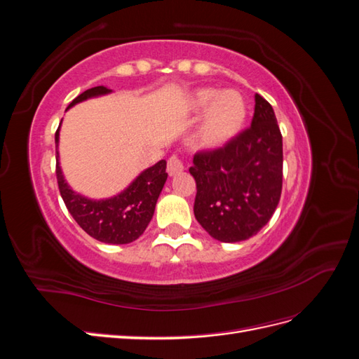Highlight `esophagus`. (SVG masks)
Returning a JSON list of instances; mask_svg holds the SVG:
<instances>
[{
    "mask_svg": "<svg viewBox=\"0 0 359 359\" xmlns=\"http://www.w3.org/2000/svg\"><path fill=\"white\" fill-rule=\"evenodd\" d=\"M184 170V163L180 157L177 156H172L169 160H168V173L170 177L177 175V173L182 172Z\"/></svg>",
    "mask_w": 359,
    "mask_h": 359,
    "instance_id": "obj_1",
    "label": "esophagus"
}]
</instances>
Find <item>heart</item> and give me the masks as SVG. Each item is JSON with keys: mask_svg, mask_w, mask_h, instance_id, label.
<instances>
[{"mask_svg": "<svg viewBox=\"0 0 359 359\" xmlns=\"http://www.w3.org/2000/svg\"><path fill=\"white\" fill-rule=\"evenodd\" d=\"M186 109L191 114H203L199 128V144L205 148H217L229 142L241 132L247 119V103L244 97L233 90L219 91L215 88H199L189 94Z\"/></svg>", "mask_w": 359, "mask_h": 359, "instance_id": "obj_1", "label": "heart"}]
</instances>
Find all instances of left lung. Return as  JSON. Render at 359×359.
<instances>
[{
    "mask_svg": "<svg viewBox=\"0 0 359 359\" xmlns=\"http://www.w3.org/2000/svg\"><path fill=\"white\" fill-rule=\"evenodd\" d=\"M252 126L224 147L199 151L189 169L196 181L194 217L214 240L240 243L273 217L283 184V139L273 106L255 95Z\"/></svg>",
    "mask_w": 359,
    "mask_h": 359,
    "instance_id": "obj_1",
    "label": "left lung"
}]
</instances>
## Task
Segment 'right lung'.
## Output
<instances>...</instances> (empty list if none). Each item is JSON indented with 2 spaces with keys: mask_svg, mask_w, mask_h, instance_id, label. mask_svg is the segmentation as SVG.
<instances>
[{
  "mask_svg": "<svg viewBox=\"0 0 359 359\" xmlns=\"http://www.w3.org/2000/svg\"><path fill=\"white\" fill-rule=\"evenodd\" d=\"M112 93L107 86H94L79 94L67 109L93 97ZM61 127V124H60ZM60 127L55 133L57 145V181L61 198L69 212L82 229L94 240L106 244H128L144 233L154 215L156 203L168 180L166 160H160L154 166L140 172L116 196L107 199H90L76 193L62 175L60 166Z\"/></svg>",
  "mask_w": 359,
  "mask_h": 359,
  "instance_id": "1",
  "label": "right lung"
}]
</instances>
